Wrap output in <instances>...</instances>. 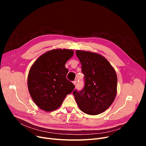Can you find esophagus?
<instances>
[{
  "label": "esophagus",
  "mask_w": 146,
  "mask_h": 146,
  "mask_svg": "<svg viewBox=\"0 0 146 146\" xmlns=\"http://www.w3.org/2000/svg\"><path fill=\"white\" fill-rule=\"evenodd\" d=\"M73 83L74 84V86H76V80L73 81Z\"/></svg>",
  "instance_id": "esophagus-1"
}]
</instances>
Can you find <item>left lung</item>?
<instances>
[{
	"label": "left lung",
	"mask_w": 146,
	"mask_h": 146,
	"mask_svg": "<svg viewBox=\"0 0 146 146\" xmlns=\"http://www.w3.org/2000/svg\"><path fill=\"white\" fill-rule=\"evenodd\" d=\"M76 54L85 75V86L80 92L73 91L75 100L84 113L91 115L101 113L116 97V72L109 61L99 54L82 50H76Z\"/></svg>",
	"instance_id": "8db88e82"
}]
</instances>
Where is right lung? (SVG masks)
Returning a JSON list of instances; mask_svg holds the SVG:
<instances>
[{
  "label": "right lung",
  "instance_id": "add662e5",
  "mask_svg": "<svg viewBox=\"0 0 146 146\" xmlns=\"http://www.w3.org/2000/svg\"><path fill=\"white\" fill-rule=\"evenodd\" d=\"M73 54L72 50H52L38 58L31 67L28 88L38 108L47 112L57 110L74 89L66 78L68 70L65 67Z\"/></svg>",
  "mask_w": 146,
  "mask_h": 146
}]
</instances>
